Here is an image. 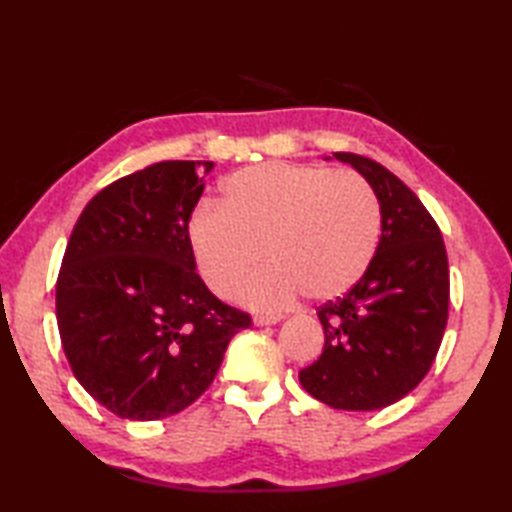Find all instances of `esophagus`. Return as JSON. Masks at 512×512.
I'll return each instance as SVG.
<instances>
[{
    "label": "esophagus",
    "mask_w": 512,
    "mask_h": 512,
    "mask_svg": "<svg viewBox=\"0 0 512 512\" xmlns=\"http://www.w3.org/2000/svg\"><path fill=\"white\" fill-rule=\"evenodd\" d=\"M279 321H281V314H255L253 317V323L259 325V328H262V325H275Z\"/></svg>",
    "instance_id": "esophagus-1"
}]
</instances>
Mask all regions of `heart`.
Returning a JSON list of instances; mask_svg holds the SVG:
<instances>
[{"label": "heart", "instance_id": "b5f03b06", "mask_svg": "<svg viewBox=\"0 0 512 512\" xmlns=\"http://www.w3.org/2000/svg\"><path fill=\"white\" fill-rule=\"evenodd\" d=\"M380 226L376 193L358 173L266 162L228 176L222 204H200L187 233L217 297H233L264 255L270 266L248 281L242 301L275 310L301 292L328 301L354 288L374 262Z\"/></svg>", "mask_w": 512, "mask_h": 512}]
</instances>
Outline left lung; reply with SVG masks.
Here are the masks:
<instances>
[{
  "label": "left lung",
  "mask_w": 512,
  "mask_h": 512,
  "mask_svg": "<svg viewBox=\"0 0 512 512\" xmlns=\"http://www.w3.org/2000/svg\"><path fill=\"white\" fill-rule=\"evenodd\" d=\"M332 158L369 182L383 226L363 279L317 310L325 345L299 380L332 409L374 411L405 398L436 361L449 317V262L438 224L407 184L369 158Z\"/></svg>",
  "instance_id": "left-lung-1"
}]
</instances>
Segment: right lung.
I'll use <instances>...</instances> for the list:
<instances>
[{
  "label": "right lung",
  "mask_w": 512,
  "mask_h": 512,
  "mask_svg": "<svg viewBox=\"0 0 512 512\" xmlns=\"http://www.w3.org/2000/svg\"><path fill=\"white\" fill-rule=\"evenodd\" d=\"M213 162L167 160L112 182L74 224L57 279L72 374L105 409L160 420L187 409L250 317L195 273L187 226Z\"/></svg>",
  "instance_id": "1"
}]
</instances>
